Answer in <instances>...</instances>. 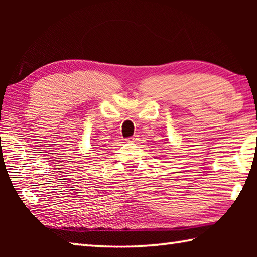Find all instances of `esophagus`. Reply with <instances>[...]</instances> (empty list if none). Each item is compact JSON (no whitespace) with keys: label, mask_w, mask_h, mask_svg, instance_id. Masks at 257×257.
Segmentation results:
<instances>
[{"label":"esophagus","mask_w":257,"mask_h":257,"mask_svg":"<svg viewBox=\"0 0 257 257\" xmlns=\"http://www.w3.org/2000/svg\"><path fill=\"white\" fill-rule=\"evenodd\" d=\"M127 141H128V142H132V143H134V142H136V141H137V137H136V136L129 137V138H127Z\"/></svg>","instance_id":"obj_1"}]
</instances>
